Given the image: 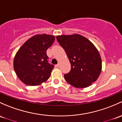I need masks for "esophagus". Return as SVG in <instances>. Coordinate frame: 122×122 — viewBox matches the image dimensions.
Masks as SVG:
<instances>
[{
    "label": "esophagus",
    "mask_w": 122,
    "mask_h": 122,
    "mask_svg": "<svg viewBox=\"0 0 122 122\" xmlns=\"http://www.w3.org/2000/svg\"><path fill=\"white\" fill-rule=\"evenodd\" d=\"M59 66H60V65H59V64H58L56 65V67H57V68H58Z\"/></svg>",
    "instance_id": "1"
}]
</instances>
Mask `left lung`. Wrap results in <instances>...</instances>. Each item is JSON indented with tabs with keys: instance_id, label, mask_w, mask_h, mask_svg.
Wrapping results in <instances>:
<instances>
[{
	"instance_id": "1",
	"label": "left lung",
	"mask_w": 122,
	"mask_h": 122,
	"mask_svg": "<svg viewBox=\"0 0 122 122\" xmlns=\"http://www.w3.org/2000/svg\"><path fill=\"white\" fill-rule=\"evenodd\" d=\"M56 38L71 63V70L64 74L66 81L78 88H86L95 82L101 74L102 61L94 45L77 34L58 36Z\"/></svg>"
}]
</instances>
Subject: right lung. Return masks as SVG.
I'll return each instance as SVG.
<instances>
[{
  "label": "right lung",
  "mask_w": 122,
  "mask_h": 122,
  "mask_svg": "<svg viewBox=\"0 0 122 122\" xmlns=\"http://www.w3.org/2000/svg\"><path fill=\"white\" fill-rule=\"evenodd\" d=\"M54 40V36L35 35L17 51L14 59V70L24 84L38 85L50 78L54 65L48 63L47 50Z\"/></svg>",
  "instance_id": "right-lung-1"
}]
</instances>
